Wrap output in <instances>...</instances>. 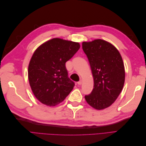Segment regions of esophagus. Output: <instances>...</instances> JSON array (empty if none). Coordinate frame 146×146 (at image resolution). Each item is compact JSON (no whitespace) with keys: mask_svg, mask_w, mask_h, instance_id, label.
Segmentation results:
<instances>
[{"mask_svg":"<svg viewBox=\"0 0 146 146\" xmlns=\"http://www.w3.org/2000/svg\"><path fill=\"white\" fill-rule=\"evenodd\" d=\"M82 80H80V81H78L77 82V84H78V85H82Z\"/></svg>","mask_w":146,"mask_h":146,"instance_id":"34e87169","label":"esophagus"}]
</instances>
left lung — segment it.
Returning a JSON list of instances; mask_svg holds the SVG:
<instances>
[{"mask_svg":"<svg viewBox=\"0 0 146 146\" xmlns=\"http://www.w3.org/2000/svg\"><path fill=\"white\" fill-rule=\"evenodd\" d=\"M82 48L90 64L94 88L86 95L87 103L97 110L110 107L116 100L125 82V69L120 53L102 39L83 42Z\"/></svg>","mask_w":146,"mask_h":146,"instance_id":"1","label":"left lung"}]
</instances>
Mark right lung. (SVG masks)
Wrapping results in <instances>:
<instances>
[{"mask_svg": "<svg viewBox=\"0 0 146 146\" xmlns=\"http://www.w3.org/2000/svg\"><path fill=\"white\" fill-rule=\"evenodd\" d=\"M78 42L54 38L35 51L28 69L29 83L36 99L47 106L63 102L75 83L68 77L66 62L80 48Z\"/></svg>", "mask_w": 146, "mask_h": 146, "instance_id": "right-lung-1", "label": "right lung"}]
</instances>
